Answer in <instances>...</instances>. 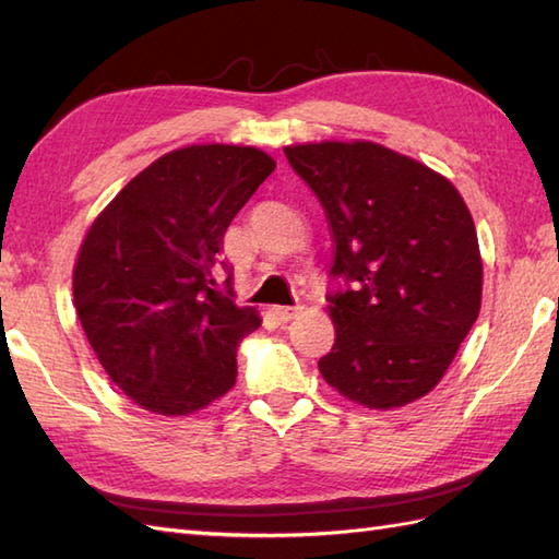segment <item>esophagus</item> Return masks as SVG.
<instances>
[{
  "instance_id": "34e87169",
  "label": "esophagus",
  "mask_w": 559,
  "mask_h": 559,
  "mask_svg": "<svg viewBox=\"0 0 559 559\" xmlns=\"http://www.w3.org/2000/svg\"><path fill=\"white\" fill-rule=\"evenodd\" d=\"M298 314H300V307H276V317H278V322H283V324L293 322V319Z\"/></svg>"
}]
</instances>
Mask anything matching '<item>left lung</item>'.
<instances>
[{
	"label": "left lung",
	"instance_id": "1",
	"mask_svg": "<svg viewBox=\"0 0 559 559\" xmlns=\"http://www.w3.org/2000/svg\"><path fill=\"white\" fill-rule=\"evenodd\" d=\"M334 240L336 326L319 372L341 396L389 411L439 384L480 312L483 259L444 175L374 141L286 146Z\"/></svg>",
	"mask_w": 559,
	"mask_h": 559
}]
</instances>
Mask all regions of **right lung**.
Here are the masks:
<instances>
[{"label": "right lung", "mask_w": 559, "mask_h": 559, "mask_svg": "<svg viewBox=\"0 0 559 559\" xmlns=\"http://www.w3.org/2000/svg\"><path fill=\"white\" fill-rule=\"evenodd\" d=\"M276 168L254 146L194 144L129 180L83 237L71 288L93 353L136 406L192 415L235 386L254 307L217 288L223 235Z\"/></svg>", "instance_id": "add662e5"}]
</instances>
